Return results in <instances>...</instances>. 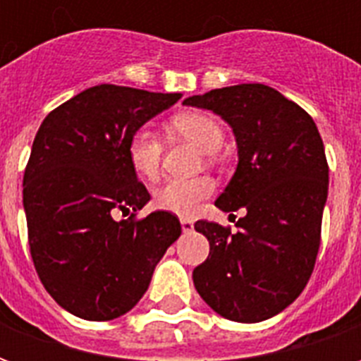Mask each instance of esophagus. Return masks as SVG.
Here are the masks:
<instances>
[{
    "mask_svg": "<svg viewBox=\"0 0 361 361\" xmlns=\"http://www.w3.org/2000/svg\"><path fill=\"white\" fill-rule=\"evenodd\" d=\"M181 228H183V232H191L193 230V220L181 219Z\"/></svg>",
    "mask_w": 361,
    "mask_h": 361,
    "instance_id": "34e87169",
    "label": "esophagus"
}]
</instances>
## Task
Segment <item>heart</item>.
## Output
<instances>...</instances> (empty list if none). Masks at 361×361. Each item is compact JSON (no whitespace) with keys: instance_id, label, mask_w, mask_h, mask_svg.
I'll list each match as a JSON object with an SVG mask.
<instances>
[{"instance_id":"1","label":"heart","mask_w":361,"mask_h":361,"mask_svg":"<svg viewBox=\"0 0 361 361\" xmlns=\"http://www.w3.org/2000/svg\"><path fill=\"white\" fill-rule=\"evenodd\" d=\"M170 129L191 141L203 152H216L224 141V129L216 119L203 111H183L170 119ZM127 160L133 172L145 180H157L160 173L162 145L149 127H139L127 142ZM214 193V181L207 176L172 178L154 191L158 209L178 216H193L204 199Z\"/></svg>"}]
</instances>
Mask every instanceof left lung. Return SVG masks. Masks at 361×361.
<instances>
[{
    "label": "left lung",
    "instance_id": "left-lung-1",
    "mask_svg": "<svg viewBox=\"0 0 361 361\" xmlns=\"http://www.w3.org/2000/svg\"><path fill=\"white\" fill-rule=\"evenodd\" d=\"M183 104L211 110L232 127L238 166L214 204L224 212L245 209L235 234L216 222H195L211 253L195 267L193 284L224 319L274 317L302 294L321 243L329 166L317 126L298 104L259 82L189 96Z\"/></svg>",
    "mask_w": 361,
    "mask_h": 361
}]
</instances>
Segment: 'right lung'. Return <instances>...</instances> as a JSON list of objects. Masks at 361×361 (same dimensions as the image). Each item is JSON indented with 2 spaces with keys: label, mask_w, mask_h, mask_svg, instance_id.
Segmentation results:
<instances>
[{
  "label": "right lung",
  "mask_w": 361,
  "mask_h": 361,
  "mask_svg": "<svg viewBox=\"0 0 361 361\" xmlns=\"http://www.w3.org/2000/svg\"><path fill=\"white\" fill-rule=\"evenodd\" d=\"M181 94L98 85L50 111L32 142L23 207L36 272L75 317L110 321L133 310L181 234L176 214L150 212L127 160L129 137ZM121 212L129 219L116 221Z\"/></svg>",
  "instance_id": "1"
}]
</instances>
